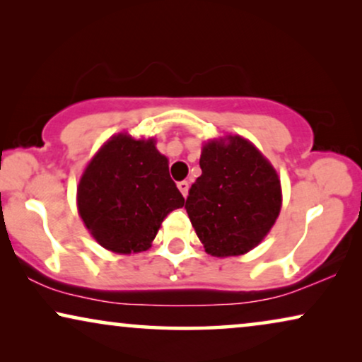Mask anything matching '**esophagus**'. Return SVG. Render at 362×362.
Masks as SVG:
<instances>
[{"mask_svg": "<svg viewBox=\"0 0 362 362\" xmlns=\"http://www.w3.org/2000/svg\"><path fill=\"white\" fill-rule=\"evenodd\" d=\"M177 187H180L181 194L186 197L187 196V191H189V182H187V181H180V182H177Z\"/></svg>", "mask_w": 362, "mask_h": 362, "instance_id": "34e87169", "label": "esophagus"}]
</instances>
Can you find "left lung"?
<instances>
[{
  "label": "left lung",
  "instance_id": "1",
  "mask_svg": "<svg viewBox=\"0 0 362 362\" xmlns=\"http://www.w3.org/2000/svg\"><path fill=\"white\" fill-rule=\"evenodd\" d=\"M202 175L185 209L207 254L240 255L259 245L281 206L280 181L250 141L230 136L202 148Z\"/></svg>",
  "mask_w": 362,
  "mask_h": 362
}]
</instances>
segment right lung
Listing matches in <instances>:
<instances>
[{
    "instance_id": "obj_1",
    "label": "right lung",
    "mask_w": 362,
    "mask_h": 362,
    "mask_svg": "<svg viewBox=\"0 0 362 362\" xmlns=\"http://www.w3.org/2000/svg\"><path fill=\"white\" fill-rule=\"evenodd\" d=\"M78 214L95 240L117 254L146 250L185 197L153 140L117 135L88 163L77 189Z\"/></svg>"
}]
</instances>
